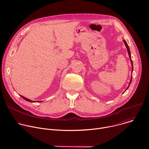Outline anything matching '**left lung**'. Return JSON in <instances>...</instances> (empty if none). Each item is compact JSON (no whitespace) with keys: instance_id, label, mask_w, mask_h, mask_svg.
<instances>
[{"instance_id":"1","label":"left lung","mask_w":149,"mask_h":149,"mask_svg":"<svg viewBox=\"0 0 149 149\" xmlns=\"http://www.w3.org/2000/svg\"><path fill=\"white\" fill-rule=\"evenodd\" d=\"M123 41L125 42V45H126V49H127V52H128V54H129V58H130V62H131V64H132V77H131V79H130V82H129V86H127V89H126V90L128 89V88L129 87V86H130V84H131V82H132V72H133V67L132 60V58H131V54H130V51L129 47V46H128V45H127V42H126V41L125 40H123Z\"/></svg>"}]
</instances>
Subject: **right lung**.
<instances>
[{"instance_id": "obj_1", "label": "right lung", "mask_w": 149, "mask_h": 149, "mask_svg": "<svg viewBox=\"0 0 149 149\" xmlns=\"http://www.w3.org/2000/svg\"><path fill=\"white\" fill-rule=\"evenodd\" d=\"M20 96L22 97V98H23L24 100H25L26 101H29V102H36V101H32L31 100H29V99H27V98H26V97H24L23 96H22V95H20ZM37 102H41V101H36ZM42 102V101H41Z\"/></svg>"}]
</instances>
